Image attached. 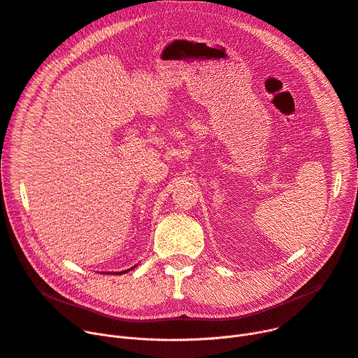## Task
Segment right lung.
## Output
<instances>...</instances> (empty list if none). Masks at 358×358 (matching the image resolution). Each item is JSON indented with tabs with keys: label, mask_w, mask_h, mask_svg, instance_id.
Returning a JSON list of instances; mask_svg holds the SVG:
<instances>
[{
	"label": "right lung",
	"mask_w": 358,
	"mask_h": 358,
	"mask_svg": "<svg viewBox=\"0 0 358 358\" xmlns=\"http://www.w3.org/2000/svg\"><path fill=\"white\" fill-rule=\"evenodd\" d=\"M136 267V266H134ZM134 267H131V268H134ZM131 268H129V270H122V271H114V275H124V273H127V271H130Z\"/></svg>",
	"instance_id": "right-lung-1"
}]
</instances>
